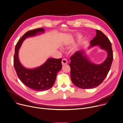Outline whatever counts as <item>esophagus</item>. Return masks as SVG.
Listing matches in <instances>:
<instances>
[{
  "mask_svg": "<svg viewBox=\"0 0 123 123\" xmlns=\"http://www.w3.org/2000/svg\"><path fill=\"white\" fill-rule=\"evenodd\" d=\"M68 62L67 61V60L66 59H62V65H65Z\"/></svg>",
  "mask_w": 123,
  "mask_h": 123,
  "instance_id": "obj_1",
  "label": "esophagus"
}]
</instances>
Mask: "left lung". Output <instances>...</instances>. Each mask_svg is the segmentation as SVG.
<instances>
[{
    "mask_svg": "<svg viewBox=\"0 0 123 123\" xmlns=\"http://www.w3.org/2000/svg\"><path fill=\"white\" fill-rule=\"evenodd\" d=\"M95 37L90 41V46L98 45L106 50L108 56L105 61L100 64L90 61L84 55V51H77L70 58L71 79L77 87L81 89L94 88L105 80L110 70L113 52L111 43L108 38L100 31L96 30Z\"/></svg>",
    "mask_w": 123,
    "mask_h": 123,
    "instance_id": "left-lung-1",
    "label": "left lung"
}]
</instances>
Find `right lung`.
I'll use <instances>...</instances> for the list:
<instances>
[{
	"label": "right lung",
	"mask_w": 123,
	"mask_h": 123,
	"mask_svg": "<svg viewBox=\"0 0 123 123\" xmlns=\"http://www.w3.org/2000/svg\"><path fill=\"white\" fill-rule=\"evenodd\" d=\"M40 32H44L43 28H39L28 31L19 39L15 47L13 64L17 75L21 82L32 90L40 92L51 88L56 79L58 72L62 67L61 58H49L41 66L33 68L24 67L18 58L19 48L27 38L37 35Z\"/></svg>",
	"instance_id": "obj_1"
}]
</instances>
